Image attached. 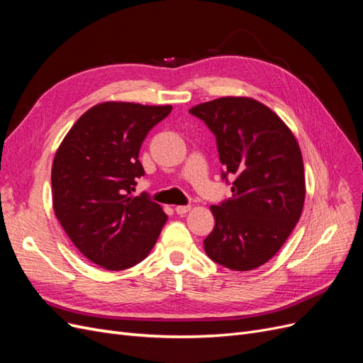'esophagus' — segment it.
Returning <instances> with one entry per match:
<instances>
[{"label": "esophagus", "mask_w": 363, "mask_h": 363, "mask_svg": "<svg viewBox=\"0 0 363 363\" xmlns=\"http://www.w3.org/2000/svg\"><path fill=\"white\" fill-rule=\"evenodd\" d=\"M191 211V206H177L175 207V212H177L179 215H186Z\"/></svg>", "instance_id": "1"}]
</instances>
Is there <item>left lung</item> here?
Wrapping results in <instances>:
<instances>
[{"label": "left lung", "mask_w": 363, "mask_h": 363, "mask_svg": "<svg viewBox=\"0 0 363 363\" xmlns=\"http://www.w3.org/2000/svg\"><path fill=\"white\" fill-rule=\"evenodd\" d=\"M216 136L219 160L235 177L233 199L212 206L206 255L235 271L262 267L286 242L306 199L303 156L291 128L250 96H221L194 106Z\"/></svg>", "instance_id": "left-lung-1"}]
</instances>
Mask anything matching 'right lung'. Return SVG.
<instances>
[{
	"mask_svg": "<svg viewBox=\"0 0 363 363\" xmlns=\"http://www.w3.org/2000/svg\"><path fill=\"white\" fill-rule=\"evenodd\" d=\"M172 106L104 101L63 138L51 168L52 208L82 255L108 271L144 260L168 221L162 206L131 195L144 175L139 150Z\"/></svg>",
	"mask_w": 363,
	"mask_h": 363,
	"instance_id": "right-lung-1",
	"label": "right lung"
}]
</instances>
